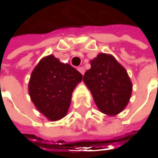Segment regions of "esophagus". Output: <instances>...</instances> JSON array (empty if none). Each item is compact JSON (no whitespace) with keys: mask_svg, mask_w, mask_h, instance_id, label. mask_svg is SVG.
I'll return each instance as SVG.
<instances>
[{"mask_svg":"<svg viewBox=\"0 0 158 158\" xmlns=\"http://www.w3.org/2000/svg\"><path fill=\"white\" fill-rule=\"evenodd\" d=\"M78 70H79V72L83 75L84 74V72H85V69H84V68L83 67H79V68H78Z\"/></svg>","mask_w":158,"mask_h":158,"instance_id":"1","label":"esophagus"}]
</instances>
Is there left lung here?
Here are the masks:
<instances>
[{"instance_id": "left-lung-1", "label": "left lung", "mask_w": 158, "mask_h": 158, "mask_svg": "<svg viewBox=\"0 0 158 158\" xmlns=\"http://www.w3.org/2000/svg\"><path fill=\"white\" fill-rule=\"evenodd\" d=\"M83 81L102 112L116 115L123 110L132 95L133 85L125 69L111 55L101 53L90 61Z\"/></svg>"}]
</instances>
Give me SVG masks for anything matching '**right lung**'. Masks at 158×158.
I'll use <instances>...</instances> for the list:
<instances>
[{
	"instance_id": "1",
	"label": "right lung",
	"mask_w": 158,
	"mask_h": 158,
	"mask_svg": "<svg viewBox=\"0 0 158 158\" xmlns=\"http://www.w3.org/2000/svg\"><path fill=\"white\" fill-rule=\"evenodd\" d=\"M82 75L53 55L42 58L33 70L28 90L36 109L48 120L62 119L69 110L72 92Z\"/></svg>"
}]
</instances>
